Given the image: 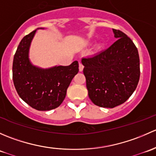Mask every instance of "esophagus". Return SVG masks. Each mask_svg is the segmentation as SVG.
Wrapping results in <instances>:
<instances>
[{"label":"esophagus","instance_id":"34e87169","mask_svg":"<svg viewBox=\"0 0 156 156\" xmlns=\"http://www.w3.org/2000/svg\"><path fill=\"white\" fill-rule=\"evenodd\" d=\"M83 69H84V66L82 65V63H81V62H79V71L80 72H82Z\"/></svg>","mask_w":156,"mask_h":156}]
</instances>
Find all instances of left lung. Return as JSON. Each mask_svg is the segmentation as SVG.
Listing matches in <instances>:
<instances>
[{
    "instance_id": "left-lung-1",
    "label": "left lung",
    "mask_w": 156,
    "mask_h": 156,
    "mask_svg": "<svg viewBox=\"0 0 156 156\" xmlns=\"http://www.w3.org/2000/svg\"><path fill=\"white\" fill-rule=\"evenodd\" d=\"M112 31L117 41L112 46L81 59L88 96L103 108L125 103L136 90L140 75L137 48L125 33Z\"/></svg>"
}]
</instances>
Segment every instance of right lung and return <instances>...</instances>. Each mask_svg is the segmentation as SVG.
Returning a JSON list of instances; mask_svg holds the SVG:
<instances>
[{"mask_svg":"<svg viewBox=\"0 0 156 156\" xmlns=\"http://www.w3.org/2000/svg\"><path fill=\"white\" fill-rule=\"evenodd\" d=\"M36 31L25 36L17 48L12 62V80L23 101L38 111H48L57 108L64 100L67 88L79 70L78 62L48 69L33 65L29 49Z\"/></svg>","mask_w":156,"mask_h":156,"instance_id":"1","label":"right lung"}]
</instances>
